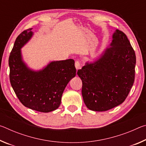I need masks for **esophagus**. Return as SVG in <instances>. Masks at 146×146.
Wrapping results in <instances>:
<instances>
[{
    "label": "esophagus",
    "mask_w": 146,
    "mask_h": 146,
    "mask_svg": "<svg viewBox=\"0 0 146 146\" xmlns=\"http://www.w3.org/2000/svg\"><path fill=\"white\" fill-rule=\"evenodd\" d=\"M75 68L76 69V70H79V69H80V62H79L78 61H75Z\"/></svg>",
    "instance_id": "1"
}]
</instances>
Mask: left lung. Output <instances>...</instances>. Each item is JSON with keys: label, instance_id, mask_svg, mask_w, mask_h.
Masks as SVG:
<instances>
[{"label": "left lung", "instance_id": "obj_1", "mask_svg": "<svg viewBox=\"0 0 146 146\" xmlns=\"http://www.w3.org/2000/svg\"><path fill=\"white\" fill-rule=\"evenodd\" d=\"M135 64V51L127 36L116 29L108 48L77 71L89 110L105 111L121 104L134 83Z\"/></svg>", "mask_w": 146, "mask_h": 146}]
</instances>
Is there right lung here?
Listing matches in <instances>:
<instances>
[{
    "label": "right lung",
    "instance_id": "right-lung-1",
    "mask_svg": "<svg viewBox=\"0 0 146 146\" xmlns=\"http://www.w3.org/2000/svg\"><path fill=\"white\" fill-rule=\"evenodd\" d=\"M32 28L24 31L15 42L9 57V80L21 102L26 108L48 113L57 109L66 86L76 75L73 59L52 61L35 71L24 62L21 48L33 36Z\"/></svg>",
    "mask_w": 146,
    "mask_h": 146
}]
</instances>
